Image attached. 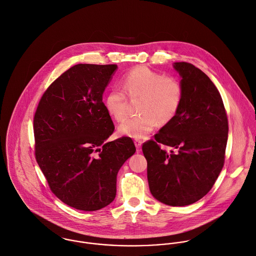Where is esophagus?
<instances>
[{"label": "esophagus", "instance_id": "esophagus-1", "mask_svg": "<svg viewBox=\"0 0 256 256\" xmlns=\"http://www.w3.org/2000/svg\"><path fill=\"white\" fill-rule=\"evenodd\" d=\"M134 144H136V150H140V148H142V140H134Z\"/></svg>", "mask_w": 256, "mask_h": 256}]
</instances>
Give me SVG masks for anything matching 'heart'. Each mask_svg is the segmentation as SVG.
Listing matches in <instances>:
<instances>
[{
	"label": "heart",
	"mask_w": 256,
	"mask_h": 256,
	"mask_svg": "<svg viewBox=\"0 0 256 256\" xmlns=\"http://www.w3.org/2000/svg\"><path fill=\"white\" fill-rule=\"evenodd\" d=\"M124 90L114 88L104 99L108 112L118 122L126 116L128 97L140 98L136 116L128 118L118 126L122 136L132 138H144L158 122L165 124L177 114L183 101V85L171 75H163L148 66L140 65L130 70L122 79Z\"/></svg>",
	"instance_id": "b5f03b06"
}]
</instances>
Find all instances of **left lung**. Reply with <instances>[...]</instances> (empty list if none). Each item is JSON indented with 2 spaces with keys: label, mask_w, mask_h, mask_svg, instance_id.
<instances>
[{
  "label": "left lung",
  "mask_w": 256,
  "mask_h": 256,
  "mask_svg": "<svg viewBox=\"0 0 256 256\" xmlns=\"http://www.w3.org/2000/svg\"><path fill=\"white\" fill-rule=\"evenodd\" d=\"M183 101L175 118L142 144L150 192L159 202L193 204L212 189L226 157L228 122L220 94L202 70L175 62ZM160 144L176 152L167 153Z\"/></svg>",
  "instance_id": "8db88e82"
}]
</instances>
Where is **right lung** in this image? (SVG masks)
<instances>
[{"instance_id":"1","label":"right lung","mask_w":256,"mask_h":256,"mask_svg":"<svg viewBox=\"0 0 256 256\" xmlns=\"http://www.w3.org/2000/svg\"><path fill=\"white\" fill-rule=\"evenodd\" d=\"M116 64H77L46 89L34 118V152L52 193L81 210L110 204L116 175L136 152L130 138L106 142L114 130L102 102Z\"/></svg>"}]
</instances>
